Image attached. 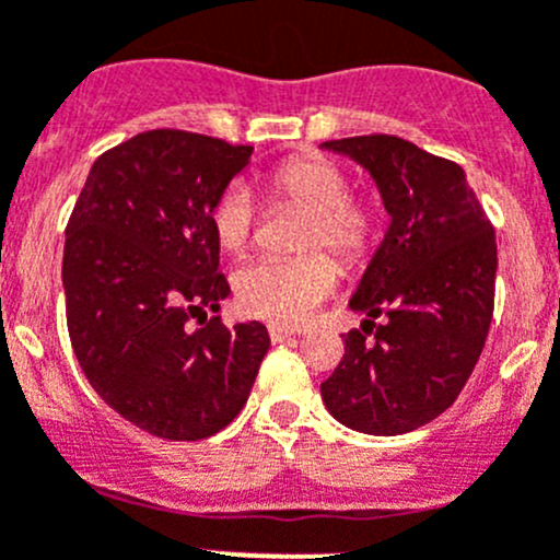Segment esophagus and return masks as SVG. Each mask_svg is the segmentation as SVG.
Returning a JSON list of instances; mask_svg holds the SVG:
<instances>
[{"label":"esophagus","instance_id":"34e87169","mask_svg":"<svg viewBox=\"0 0 560 560\" xmlns=\"http://www.w3.org/2000/svg\"><path fill=\"white\" fill-rule=\"evenodd\" d=\"M268 334H270V341H284L290 339V336H295V330L284 328V325H268Z\"/></svg>","mask_w":560,"mask_h":560}]
</instances>
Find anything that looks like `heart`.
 <instances>
[{
	"label": "heart",
	"mask_w": 560,
	"mask_h": 560,
	"mask_svg": "<svg viewBox=\"0 0 560 560\" xmlns=\"http://www.w3.org/2000/svg\"><path fill=\"white\" fill-rule=\"evenodd\" d=\"M276 202L306 213L301 248H328L339 262L358 265L372 248L374 219L361 202L350 199V180L336 164L323 159H292L268 175ZM257 208L243 183H232L210 210V230L224 252L241 254L252 243ZM336 265L325 254L298 259H257L235 273L237 306L252 317L279 325H301L336 290Z\"/></svg>",
	"instance_id": "1"
}]
</instances>
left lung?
<instances>
[{
	"instance_id": "obj_1",
	"label": "left lung",
	"mask_w": 560,
	"mask_h": 560,
	"mask_svg": "<svg viewBox=\"0 0 560 560\" xmlns=\"http://www.w3.org/2000/svg\"><path fill=\"white\" fill-rule=\"evenodd\" d=\"M323 148L372 175L390 224L350 298L366 319L345 334V358L319 394L350 430L405 435L454 405L485 350L495 230L454 161L385 133Z\"/></svg>"
}]
</instances>
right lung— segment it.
I'll use <instances>...</instances> for the list:
<instances>
[{"label":"right lung","mask_w":560,"mask_h":560,"mask_svg":"<svg viewBox=\"0 0 560 560\" xmlns=\"http://www.w3.org/2000/svg\"><path fill=\"white\" fill-rule=\"evenodd\" d=\"M252 153L144 130L92 164L65 230V312L81 372L125 421L164 441L224 430L270 347L257 319L226 328L208 317L230 295L210 210Z\"/></svg>","instance_id":"1"}]
</instances>
